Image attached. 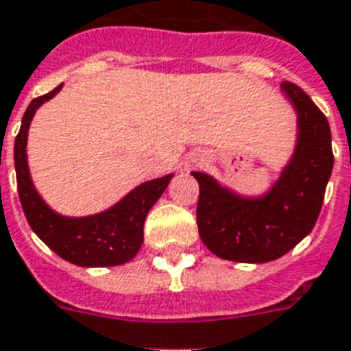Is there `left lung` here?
Listing matches in <instances>:
<instances>
[{"mask_svg":"<svg viewBox=\"0 0 351 351\" xmlns=\"http://www.w3.org/2000/svg\"><path fill=\"white\" fill-rule=\"evenodd\" d=\"M298 112V144L281 178L261 197H242L207 173L199 183L196 220L199 237L220 259L268 263L291 252L315 228L333 170L328 118L302 88L281 83Z\"/></svg>","mask_w":351,"mask_h":351,"instance_id":"8db88e82","label":"left lung"}]
</instances>
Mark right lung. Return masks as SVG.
Here are the masks:
<instances>
[{
	"instance_id": "right-lung-1",
	"label": "right lung",
	"mask_w": 351,
	"mask_h": 351,
	"mask_svg": "<svg viewBox=\"0 0 351 351\" xmlns=\"http://www.w3.org/2000/svg\"><path fill=\"white\" fill-rule=\"evenodd\" d=\"M62 88L59 85L29 104L22 128L14 141V168L20 204L29 226L49 250L77 266H118L138 254L144 242V220L154 204L166 191L172 176L146 181L120 199L114 207L85 216L68 218L57 215L36 192L27 166V131L36 109Z\"/></svg>"
}]
</instances>
